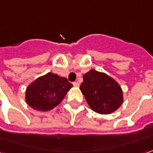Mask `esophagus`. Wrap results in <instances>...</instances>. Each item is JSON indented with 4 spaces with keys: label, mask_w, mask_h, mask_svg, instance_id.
Masks as SVG:
<instances>
[{
    "label": "esophagus",
    "mask_w": 153,
    "mask_h": 153,
    "mask_svg": "<svg viewBox=\"0 0 153 153\" xmlns=\"http://www.w3.org/2000/svg\"><path fill=\"white\" fill-rule=\"evenodd\" d=\"M73 85H74L75 87H79V82H77V81L74 82V83H73Z\"/></svg>",
    "instance_id": "34e87169"
}]
</instances>
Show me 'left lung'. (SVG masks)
<instances>
[{
  "label": "left lung",
  "mask_w": 153,
  "mask_h": 153,
  "mask_svg": "<svg viewBox=\"0 0 153 153\" xmlns=\"http://www.w3.org/2000/svg\"><path fill=\"white\" fill-rule=\"evenodd\" d=\"M80 91L91 109L99 114H110L123 103L121 86L107 74L91 70L83 76Z\"/></svg>",
  "instance_id": "left-lung-1"
}]
</instances>
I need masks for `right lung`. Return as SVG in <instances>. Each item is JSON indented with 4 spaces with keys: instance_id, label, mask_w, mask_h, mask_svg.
Here are the masks:
<instances>
[{
    "instance_id": "obj_1",
    "label": "right lung",
    "mask_w": 153,
    "mask_h": 153,
    "mask_svg": "<svg viewBox=\"0 0 153 153\" xmlns=\"http://www.w3.org/2000/svg\"><path fill=\"white\" fill-rule=\"evenodd\" d=\"M73 86L67 78L48 73L39 77L26 89L25 99L31 108L47 111L62 102Z\"/></svg>"
}]
</instances>
